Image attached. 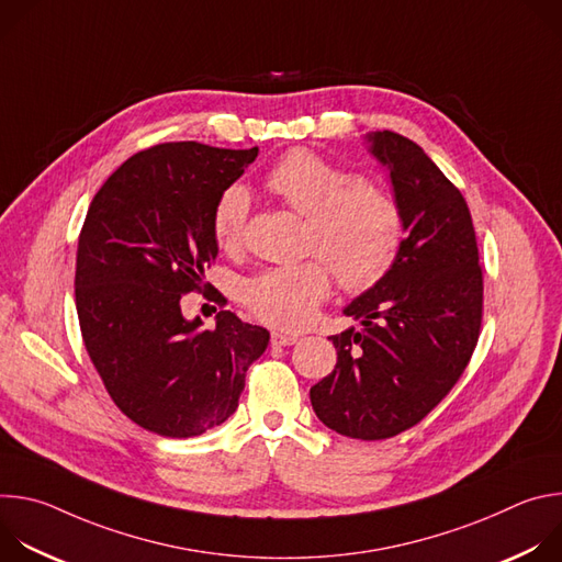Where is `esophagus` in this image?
Listing matches in <instances>:
<instances>
[{
    "instance_id": "esophagus-1",
    "label": "esophagus",
    "mask_w": 562,
    "mask_h": 562,
    "mask_svg": "<svg viewBox=\"0 0 562 562\" xmlns=\"http://www.w3.org/2000/svg\"><path fill=\"white\" fill-rule=\"evenodd\" d=\"M297 342V336H291V334H282V331H273L271 334V345L276 347H291Z\"/></svg>"
}]
</instances>
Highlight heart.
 <instances>
[{"mask_svg":"<svg viewBox=\"0 0 562 562\" xmlns=\"http://www.w3.org/2000/svg\"><path fill=\"white\" fill-rule=\"evenodd\" d=\"M267 187L306 217L304 251L313 258L291 267H269L243 286L245 306L267 325L300 329L331 293L333 267L349 291H367L393 269L405 239V215L395 195L306 148L280 157ZM251 193L228 184L215 200L211 231L224 251L245 245Z\"/></svg>","mask_w":562,"mask_h":562,"instance_id":"1","label":"heart"}]
</instances>
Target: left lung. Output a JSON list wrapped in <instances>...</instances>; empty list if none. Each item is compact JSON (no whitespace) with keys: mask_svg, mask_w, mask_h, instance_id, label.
Wrapping results in <instances>:
<instances>
[{"mask_svg":"<svg viewBox=\"0 0 562 562\" xmlns=\"http://www.w3.org/2000/svg\"><path fill=\"white\" fill-rule=\"evenodd\" d=\"M389 169L407 237L389 276L345 313L331 336L336 369L311 386L315 416L340 436L384 440L418 425L453 389L483 323V269L462 193L409 137L369 133Z\"/></svg>","mask_w":562,"mask_h":562,"instance_id":"obj_1","label":"left lung"}]
</instances>
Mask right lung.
<instances>
[{"instance_id":"obj_1","label":"right lung","mask_w":562,"mask_h":562,"mask_svg":"<svg viewBox=\"0 0 562 562\" xmlns=\"http://www.w3.org/2000/svg\"><path fill=\"white\" fill-rule=\"evenodd\" d=\"M258 157L200 142L135 153L93 198L77 245L75 306L109 395L135 425L191 438L222 425L269 331L220 311L215 329L187 319L180 297L202 291L217 256V195ZM211 286V284H209Z\"/></svg>"}]
</instances>
